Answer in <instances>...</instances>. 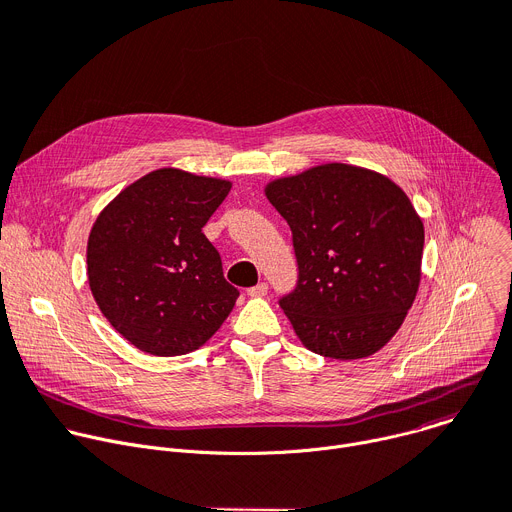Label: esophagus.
<instances>
[{"label":"esophagus","instance_id":"obj_1","mask_svg":"<svg viewBox=\"0 0 512 512\" xmlns=\"http://www.w3.org/2000/svg\"><path fill=\"white\" fill-rule=\"evenodd\" d=\"M267 290H269V286H267L265 282H261V284H257V286H253V288H249V290H247V294H249V296H253V298H261V296H265V294H267Z\"/></svg>","mask_w":512,"mask_h":512}]
</instances>
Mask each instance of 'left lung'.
<instances>
[{"instance_id":"8db88e82","label":"left lung","mask_w":512,"mask_h":512,"mask_svg":"<svg viewBox=\"0 0 512 512\" xmlns=\"http://www.w3.org/2000/svg\"><path fill=\"white\" fill-rule=\"evenodd\" d=\"M265 196L292 230L298 282L280 306L302 345L343 361L380 351L421 284L425 226L408 196L345 163L275 179Z\"/></svg>"}]
</instances>
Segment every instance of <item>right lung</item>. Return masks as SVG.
Instances as JSON below:
<instances>
[{
	"instance_id": "1",
	"label": "right lung",
	"mask_w": 512,
	"mask_h": 512,
	"mask_svg": "<svg viewBox=\"0 0 512 512\" xmlns=\"http://www.w3.org/2000/svg\"><path fill=\"white\" fill-rule=\"evenodd\" d=\"M230 181L157 169L130 183L98 216L87 280L102 314L136 349L171 357L202 347L239 290L202 232Z\"/></svg>"
}]
</instances>
